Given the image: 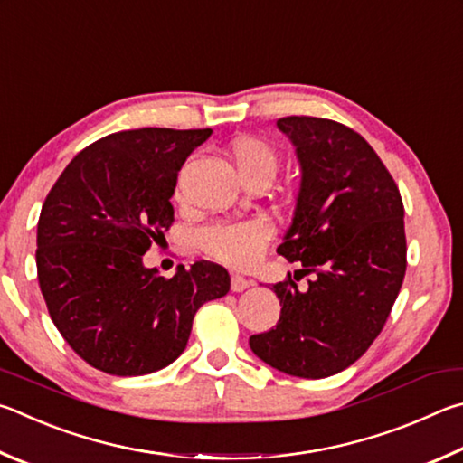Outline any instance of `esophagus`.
Returning <instances> with one entry per match:
<instances>
[{
    "instance_id": "esophagus-1",
    "label": "esophagus",
    "mask_w": 463,
    "mask_h": 463,
    "mask_svg": "<svg viewBox=\"0 0 463 463\" xmlns=\"http://www.w3.org/2000/svg\"><path fill=\"white\" fill-rule=\"evenodd\" d=\"M252 282H250L248 279L240 277V274H232V290L233 293H241V290H246Z\"/></svg>"
}]
</instances>
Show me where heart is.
Here are the masks:
<instances>
[{"instance_id": "b5f03b06", "label": "heart", "mask_w": 463, "mask_h": 463, "mask_svg": "<svg viewBox=\"0 0 463 463\" xmlns=\"http://www.w3.org/2000/svg\"><path fill=\"white\" fill-rule=\"evenodd\" d=\"M227 152L246 184L270 183L279 173V152L262 137H236ZM270 236L272 225L264 217L244 219V222H219L211 223L199 233V246L203 252L219 262L233 269H248L258 260Z\"/></svg>"}]
</instances>
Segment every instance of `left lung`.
I'll return each instance as SVG.
<instances>
[{
    "label": "left lung",
    "instance_id": "obj_1",
    "mask_svg": "<svg viewBox=\"0 0 463 463\" xmlns=\"http://www.w3.org/2000/svg\"><path fill=\"white\" fill-rule=\"evenodd\" d=\"M277 126L301 165L295 217L277 252L315 279L305 293L290 277L272 287L280 319L250 347L285 374L327 378L364 355L399 297L404 207L383 160L352 128L309 116Z\"/></svg>",
    "mask_w": 463,
    "mask_h": 463
}]
</instances>
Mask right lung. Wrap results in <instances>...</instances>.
<instances>
[{
    "label": "right lung",
    "mask_w": 463,
    "mask_h": 463,
    "mask_svg": "<svg viewBox=\"0 0 463 463\" xmlns=\"http://www.w3.org/2000/svg\"><path fill=\"white\" fill-rule=\"evenodd\" d=\"M205 129L140 128L101 137L69 166L40 211L36 269L51 319L72 350L113 376L162 370L183 354L199 307L230 274L201 260L173 279L142 256L175 222L178 170Z\"/></svg>",
    "instance_id": "add662e5"
}]
</instances>
